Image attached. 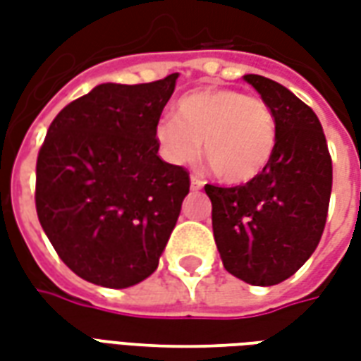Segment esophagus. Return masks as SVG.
Masks as SVG:
<instances>
[{"label":"esophagus","mask_w":361,"mask_h":361,"mask_svg":"<svg viewBox=\"0 0 361 361\" xmlns=\"http://www.w3.org/2000/svg\"><path fill=\"white\" fill-rule=\"evenodd\" d=\"M204 181L201 178H197V176H191V189L193 191H199V189H203Z\"/></svg>","instance_id":"esophagus-1"}]
</instances>
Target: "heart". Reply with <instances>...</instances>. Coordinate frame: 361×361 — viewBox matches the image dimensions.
Wrapping results in <instances>:
<instances>
[{
	"instance_id": "obj_1",
	"label": "heart",
	"mask_w": 361,
	"mask_h": 361,
	"mask_svg": "<svg viewBox=\"0 0 361 361\" xmlns=\"http://www.w3.org/2000/svg\"><path fill=\"white\" fill-rule=\"evenodd\" d=\"M160 154L172 164H189L201 152L224 183H250L271 164L279 131L271 106L228 87H203L181 96L176 118L154 127Z\"/></svg>"
}]
</instances>
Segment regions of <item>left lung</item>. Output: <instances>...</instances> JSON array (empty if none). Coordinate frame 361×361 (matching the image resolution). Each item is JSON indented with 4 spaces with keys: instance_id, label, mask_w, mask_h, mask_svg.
I'll list each match as a JSON object with an SVG mask.
<instances>
[{
    "instance_id": "1",
    "label": "left lung",
    "mask_w": 361,
    "mask_h": 361,
    "mask_svg": "<svg viewBox=\"0 0 361 361\" xmlns=\"http://www.w3.org/2000/svg\"><path fill=\"white\" fill-rule=\"evenodd\" d=\"M271 106L279 141L259 178L235 188L204 185L222 265L253 286L290 279L323 235L333 188V162L321 121L280 82L243 75Z\"/></svg>"
}]
</instances>
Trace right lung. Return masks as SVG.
I'll return each mask as SVG.
<instances>
[{"instance_id":"right-lung-1","label":"right lung","mask_w":361,"mask_h":361,"mask_svg":"<svg viewBox=\"0 0 361 361\" xmlns=\"http://www.w3.org/2000/svg\"><path fill=\"white\" fill-rule=\"evenodd\" d=\"M178 73L104 82L51 121L36 160V212L59 259L104 288L157 271L189 193V173L158 157L160 114Z\"/></svg>"}]
</instances>
